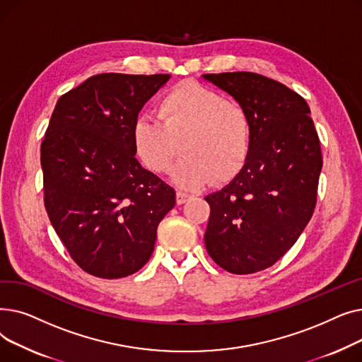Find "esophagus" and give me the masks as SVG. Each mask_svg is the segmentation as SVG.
<instances>
[{"label": "esophagus", "instance_id": "34e87169", "mask_svg": "<svg viewBox=\"0 0 362 362\" xmlns=\"http://www.w3.org/2000/svg\"><path fill=\"white\" fill-rule=\"evenodd\" d=\"M189 198H191V195H187V194H185V192H176V202L179 204V205H182V204H185Z\"/></svg>", "mask_w": 362, "mask_h": 362}]
</instances>
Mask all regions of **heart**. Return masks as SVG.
I'll list each match as a JSON object with an SVG mask.
<instances>
[{
	"label": "heart",
	"mask_w": 362,
	"mask_h": 362,
	"mask_svg": "<svg viewBox=\"0 0 362 362\" xmlns=\"http://www.w3.org/2000/svg\"><path fill=\"white\" fill-rule=\"evenodd\" d=\"M158 116L160 120L151 116L135 120L133 149L144 165L158 175L167 173L183 149L185 156L171 175L180 187L197 189L210 177L229 180L250 156L248 112L211 88L194 81L177 83L161 98Z\"/></svg>",
	"instance_id": "heart-1"
}]
</instances>
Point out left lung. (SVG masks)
<instances>
[{
  "label": "left lung",
  "mask_w": 362,
  "mask_h": 362,
  "mask_svg": "<svg viewBox=\"0 0 362 362\" xmlns=\"http://www.w3.org/2000/svg\"><path fill=\"white\" fill-rule=\"evenodd\" d=\"M248 112L250 156L236 177L205 197V248L233 274L280 259L313 217L322 157L310 107L283 83L251 71L204 74Z\"/></svg>",
  "instance_id": "8db88e82"
}]
</instances>
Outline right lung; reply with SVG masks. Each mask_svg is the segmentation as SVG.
I'll return each instance as SVG.
<instances>
[{
    "mask_svg": "<svg viewBox=\"0 0 362 362\" xmlns=\"http://www.w3.org/2000/svg\"><path fill=\"white\" fill-rule=\"evenodd\" d=\"M170 74L101 73L62 95L41 145L44 202L73 261L101 279L141 270L175 189L136 160L132 127Z\"/></svg>",
    "mask_w": 362,
    "mask_h": 362,
    "instance_id": "1",
    "label": "right lung"
}]
</instances>
